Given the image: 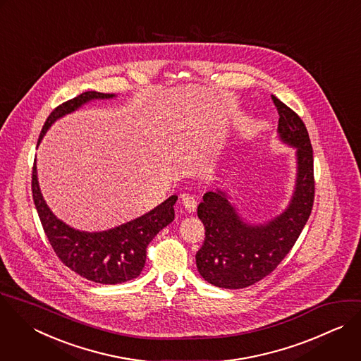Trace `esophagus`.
Instances as JSON below:
<instances>
[{
	"label": "esophagus",
	"instance_id": "1",
	"mask_svg": "<svg viewBox=\"0 0 361 361\" xmlns=\"http://www.w3.org/2000/svg\"><path fill=\"white\" fill-rule=\"evenodd\" d=\"M180 200H182L183 207H185L189 213H192V212L196 210L197 202H196V199H195L193 196H190V195H188V193H183V195L180 196Z\"/></svg>",
	"mask_w": 361,
	"mask_h": 361
}]
</instances>
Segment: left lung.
Masks as SVG:
<instances>
[{
	"label": "left lung",
	"mask_w": 361,
	"mask_h": 361,
	"mask_svg": "<svg viewBox=\"0 0 361 361\" xmlns=\"http://www.w3.org/2000/svg\"><path fill=\"white\" fill-rule=\"evenodd\" d=\"M278 114V133L296 148L298 178L288 209L267 224L244 223L224 192H207L197 206L204 243L196 254L200 275L219 288L240 289L269 275L292 250L313 207V149L300 117L271 96Z\"/></svg>",
	"instance_id": "1"
}]
</instances>
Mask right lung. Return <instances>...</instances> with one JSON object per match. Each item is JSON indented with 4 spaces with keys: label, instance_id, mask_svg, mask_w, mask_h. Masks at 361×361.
Segmentation results:
<instances>
[{
    "label": "right lung",
    "instance_id": "add662e5",
    "mask_svg": "<svg viewBox=\"0 0 361 361\" xmlns=\"http://www.w3.org/2000/svg\"><path fill=\"white\" fill-rule=\"evenodd\" d=\"M111 97L114 94L85 92L62 103L45 121L38 144L48 128L62 116L75 111L90 100ZM35 162L32 168V197L44 231L59 259L80 276L99 283L114 285L137 278L145 265L148 244L175 219L173 204L178 196H171L147 214L116 228L100 233L79 231L56 219L45 203L37 178Z\"/></svg>",
    "mask_w": 361,
    "mask_h": 361
}]
</instances>
